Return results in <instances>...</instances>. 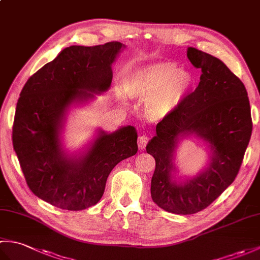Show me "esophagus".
<instances>
[{
    "label": "esophagus",
    "instance_id": "obj_1",
    "mask_svg": "<svg viewBox=\"0 0 260 260\" xmlns=\"http://www.w3.org/2000/svg\"><path fill=\"white\" fill-rule=\"evenodd\" d=\"M148 143V137L146 135H142L139 137V140H137V145H139L140 150H143V148H145V146L147 145Z\"/></svg>",
    "mask_w": 260,
    "mask_h": 260
}]
</instances>
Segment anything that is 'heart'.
Instances as JSON below:
<instances>
[{"instance_id": "heart-1", "label": "heart", "mask_w": 260, "mask_h": 260, "mask_svg": "<svg viewBox=\"0 0 260 260\" xmlns=\"http://www.w3.org/2000/svg\"><path fill=\"white\" fill-rule=\"evenodd\" d=\"M190 82L186 71L175 69L172 62H158L134 71L124 85L129 96L147 101L145 110L148 117L158 119L176 108Z\"/></svg>"}]
</instances>
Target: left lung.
<instances>
[{"label": "left lung", "mask_w": 260, "mask_h": 260, "mask_svg": "<svg viewBox=\"0 0 260 260\" xmlns=\"http://www.w3.org/2000/svg\"><path fill=\"white\" fill-rule=\"evenodd\" d=\"M187 58L201 69L196 90L156 125L146 152L155 158L151 196L165 211L192 214L209 207L235 181L250 141L252 120L242 81L221 60L190 47ZM196 133L214 152L207 170L183 185L170 180L179 136Z\"/></svg>", "instance_id": "8db88e82"}]
</instances>
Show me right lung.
Listing matches in <instances>:
<instances>
[{
	"label": "right lung",
	"mask_w": 260,
	"mask_h": 260,
	"mask_svg": "<svg viewBox=\"0 0 260 260\" xmlns=\"http://www.w3.org/2000/svg\"><path fill=\"white\" fill-rule=\"evenodd\" d=\"M124 45L71 46L33 74L16 104L12 142L29 189L43 201L64 210H84L104 194L109 173L137 152L133 126L112 134L101 132L84 156L70 158L60 148L64 112L76 101L106 91L112 63Z\"/></svg>",
	"instance_id": "1"
}]
</instances>
